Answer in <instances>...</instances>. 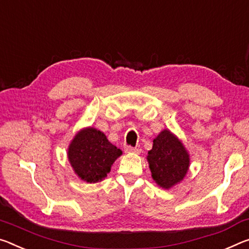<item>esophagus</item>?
Here are the masks:
<instances>
[{
    "label": "esophagus",
    "instance_id": "obj_1",
    "mask_svg": "<svg viewBox=\"0 0 249 249\" xmlns=\"http://www.w3.org/2000/svg\"><path fill=\"white\" fill-rule=\"evenodd\" d=\"M140 152H141L140 148L131 147V146H126V147H125V153H135V154H139Z\"/></svg>",
    "mask_w": 249,
    "mask_h": 249
}]
</instances>
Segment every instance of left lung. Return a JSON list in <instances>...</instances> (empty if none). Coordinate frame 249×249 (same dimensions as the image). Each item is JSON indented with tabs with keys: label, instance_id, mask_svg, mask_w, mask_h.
I'll return each instance as SVG.
<instances>
[{
	"label": "left lung",
	"instance_id": "obj_1",
	"mask_svg": "<svg viewBox=\"0 0 249 249\" xmlns=\"http://www.w3.org/2000/svg\"><path fill=\"white\" fill-rule=\"evenodd\" d=\"M152 178L164 189H171L185 178L191 164L186 147L175 134L163 129L147 153Z\"/></svg>",
	"mask_w": 249,
	"mask_h": 249
}]
</instances>
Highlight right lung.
<instances>
[{"instance_id": "right-lung-1", "label": "right lung", "mask_w": 249, "mask_h": 249, "mask_svg": "<svg viewBox=\"0 0 249 249\" xmlns=\"http://www.w3.org/2000/svg\"><path fill=\"white\" fill-rule=\"evenodd\" d=\"M122 154L103 132L90 126L75 134L68 148V159L74 173L90 184L103 180Z\"/></svg>"}]
</instances>
